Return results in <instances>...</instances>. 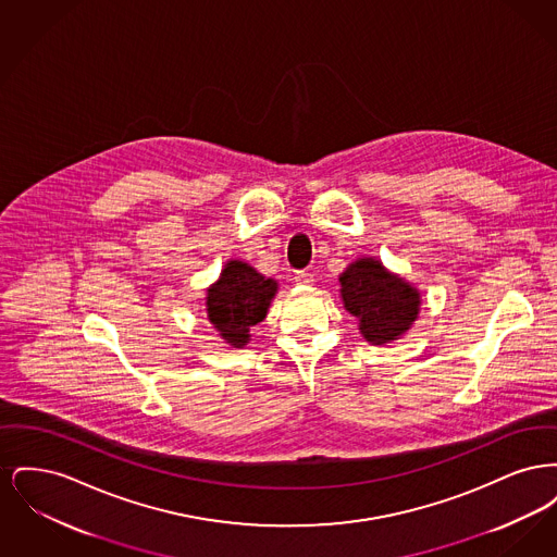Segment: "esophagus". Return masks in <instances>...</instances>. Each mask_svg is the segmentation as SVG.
Listing matches in <instances>:
<instances>
[{"label":"esophagus","instance_id":"obj_1","mask_svg":"<svg viewBox=\"0 0 557 557\" xmlns=\"http://www.w3.org/2000/svg\"><path fill=\"white\" fill-rule=\"evenodd\" d=\"M294 280H296L298 284H313V275H311L309 271H296V273H294Z\"/></svg>","mask_w":557,"mask_h":557}]
</instances>
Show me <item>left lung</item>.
<instances>
[{
	"instance_id": "left-lung-1",
	"label": "left lung",
	"mask_w": 557,
	"mask_h": 557,
	"mask_svg": "<svg viewBox=\"0 0 557 557\" xmlns=\"http://www.w3.org/2000/svg\"><path fill=\"white\" fill-rule=\"evenodd\" d=\"M346 311L359 319L371 345L397 341L418 318L420 294L373 259H361L341 275Z\"/></svg>"
}]
</instances>
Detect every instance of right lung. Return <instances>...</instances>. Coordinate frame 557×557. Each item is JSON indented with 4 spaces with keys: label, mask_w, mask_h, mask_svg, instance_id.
Segmentation results:
<instances>
[{
    "label": "right lung",
    "mask_w": 557,
    "mask_h": 557,
    "mask_svg": "<svg viewBox=\"0 0 557 557\" xmlns=\"http://www.w3.org/2000/svg\"><path fill=\"white\" fill-rule=\"evenodd\" d=\"M275 292L273 280H265L248 263L230 261L219 282L209 288V319L225 343L239 348L248 343L250 327L265 319Z\"/></svg>",
    "instance_id": "right-lung-1"
}]
</instances>
